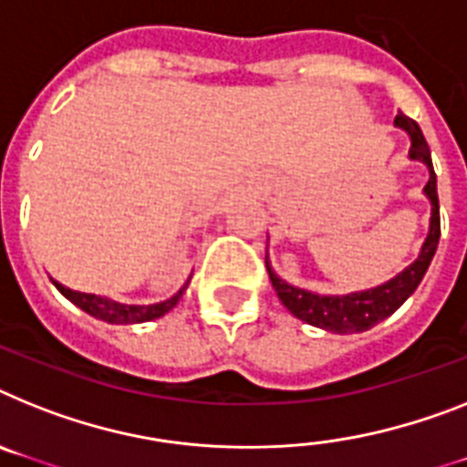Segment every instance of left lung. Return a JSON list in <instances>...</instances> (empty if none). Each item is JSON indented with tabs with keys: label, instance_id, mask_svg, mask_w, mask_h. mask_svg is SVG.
I'll return each mask as SVG.
<instances>
[{
	"label": "left lung",
	"instance_id": "obj_1",
	"mask_svg": "<svg viewBox=\"0 0 467 467\" xmlns=\"http://www.w3.org/2000/svg\"><path fill=\"white\" fill-rule=\"evenodd\" d=\"M394 125L409 132V159L420 161L430 171V180H427L425 190H422L425 197L430 199V206H432L430 233L422 242L418 258L410 265H406L399 275L382 282L378 287L351 294H316L308 292V289L294 287L270 268L268 254H265V268H268L270 282H273V287L277 292V299L285 304V308L292 313L294 318L304 320L313 327L335 332V335H354V332L370 330L385 318H389L391 313L409 299L410 294L418 289L422 277H425L430 264H432V256L437 252V244H440V197H437V175H434L432 168V154H430V147H427L425 137H422L420 125L415 123L413 119L397 113Z\"/></svg>",
	"mask_w": 467,
	"mask_h": 467
}]
</instances>
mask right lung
Wrapping results in <instances>:
<instances>
[{
  "label": "right lung",
  "instance_id": "right-lung-1",
  "mask_svg": "<svg viewBox=\"0 0 467 467\" xmlns=\"http://www.w3.org/2000/svg\"><path fill=\"white\" fill-rule=\"evenodd\" d=\"M57 285V289L64 294L66 299L70 304H76L78 308H82L85 313H89L92 318L104 320V323L111 325H132V323H147V320H156L161 316H166L171 308H175V304L180 301V296L185 294L187 289V280L185 287L180 289L178 294H173L171 299L159 301V304H149V306H135V304H120V301L107 299V296H97V294H85V292H76V289L64 287L61 282L52 280Z\"/></svg>",
  "mask_w": 467,
  "mask_h": 467
}]
</instances>
